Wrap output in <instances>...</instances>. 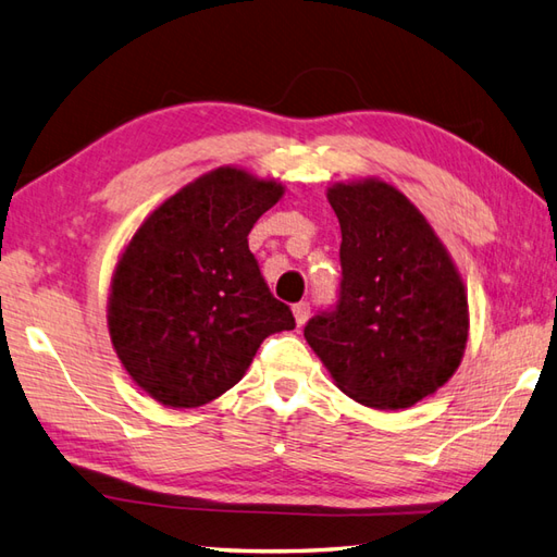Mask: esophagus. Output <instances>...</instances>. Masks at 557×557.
Masks as SVG:
<instances>
[{
	"label": "esophagus",
	"mask_w": 557,
	"mask_h": 557,
	"mask_svg": "<svg viewBox=\"0 0 557 557\" xmlns=\"http://www.w3.org/2000/svg\"><path fill=\"white\" fill-rule=\"evenodd\" d=\"M292 311H294V318H297V325L301 327L306 321H309L311 304H309V301H299V304L292 306Z\"/></svg>",
	"instance_id": "esophagus-1"
}]
</instances>
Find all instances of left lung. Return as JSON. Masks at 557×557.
<instances>
[{
  "mask_svg": "<svg viewBox=\"0 0 557 557\" xmlns=\"http://www.w3.org/2000/svg\"><path fill=\"white\" fill-rule=\"evenodd\" d=\"M337 301L304 337L337 387L375 409H407L457 371L469 309L461 277L431 224L395 186L335 184Z\"/></svg>",
  "mask_w": 557,
  "mask_h": 557,
  "instance_id": "obj_1",
  "label": "left lung"
}]
</instances>
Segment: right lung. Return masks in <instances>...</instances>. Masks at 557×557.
I'll return each instance as SVG.
<instances>
[{"instance_id":"right-lung-1","label":"right lung","mask_w":557,"mask_h":557,"mask_svg":"<svg viewBox=\"0 0 557 557\" xmlns=\"http://www.w3.org/2000/svg\"><path fill=\"white\" fill-rule=\"evenodd\" d=\"M285 194L220 168L140 224L112 277L110 337L128 375L160 405H208L242 381L268 335L294 330L248 251V232Z\"/></svg>"}]
</instances>
